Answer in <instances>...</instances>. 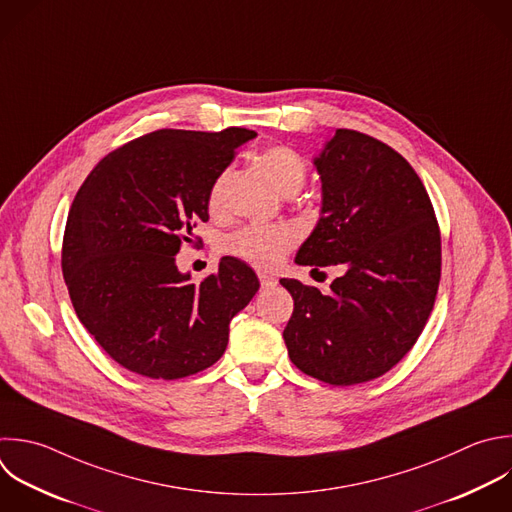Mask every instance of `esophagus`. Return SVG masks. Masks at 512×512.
<instances>
[{
  "mask_svg": "<svg viewBox=\"0 0 512 512\" xmlns=\"http://www.w3.org/2000/svg\"><path fill=\"white\" fill-rule=\"evenodd\" d=\"M258 278H260V284L262 288H270V286H276V278L272 274H266V272H258Z\"/></svg>",
  "mask_w": 512,
  "mask_h": 512,
  "instance_id": "34e87169",
  "label": "esophagus"
}]
</instances>
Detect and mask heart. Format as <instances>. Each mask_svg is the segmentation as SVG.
<instances>
[{
    "label": "heart",
    "mask_w": 512,
    "mask_h": 512,
    "mask_svg": "<svg viewBox=\"0 0 512 512\" xmlns=\"http://www.w3.org/2000/svg\"><path fill=\"white\" fill-rule=\"evenodd\" d=\"M260 164L268 172L274 186L284 194L298 192L306 182V162L296 150L288 146L278 144V146L266 148L260 154ZM220 186H222V176H218V180L210 188V194H208L210 208L218 206ZM292 244H294V234L286 226L248 224L230 232L222 242V250L228 256L244 260L252 266L272 268L284 258V254L292 248Z\"/></svg>",
    "instance_id": "b5f03b06"
}]
</instances>
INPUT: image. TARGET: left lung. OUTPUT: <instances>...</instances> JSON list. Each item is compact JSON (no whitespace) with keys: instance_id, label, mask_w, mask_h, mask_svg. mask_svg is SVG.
I'll use <instances>...</instances> for the list:
<instances>
[{"instance_id":"8db88e82","label":"left lung","mask_w":512,"mask_h":512,"mask_svg":"<svg viewBox=\"0 0 512 512\" xmlns=\"http://www.w3.org/2000/svg\"><path fill=\"white\" fill-rule=\"evenodd\" d=\"M314 166L322 216L296 262L344 270L330 292L282 278L294 298L288 356L334 386L382 376L418 340L440 282V230L412 166L380 140L336 130Z\"/></svg>"}]
</instances>
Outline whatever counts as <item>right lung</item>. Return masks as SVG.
<instances>
[{
    "instance_id": "1",
    "label": "right lung",
    "mask_w": 512,
    "mask_h": 512,
    "mask_svg": "<svg viewBox=\"0 0 512 512\" xmlns=\"http://www.w3.org/2000/svg\"><path fill=\"white\" fill-rule=\"evenodd\" d=\"M256 132L158 130L108 154L70 208L62 272L74 310L98 344L130 372L176 380L212 366L230 320L260 282L224 256L200 284L176 266L208 194Z\"/></svg>"
}]
</instances>
